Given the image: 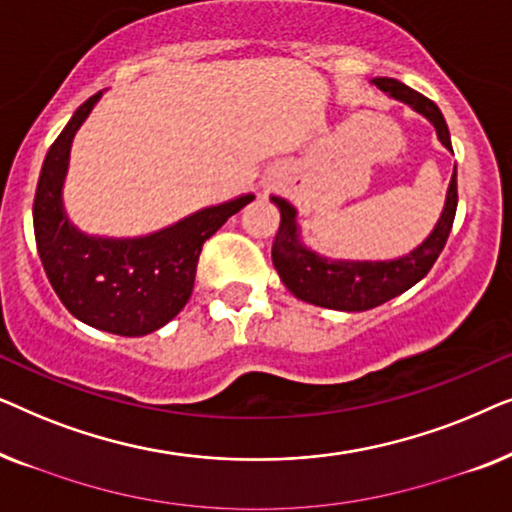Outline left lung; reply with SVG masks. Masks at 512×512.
Returning a JSON list of instances; mask_svg holds the SVG:
<instances>
[{"label":"left lung","instance_id":"left-lung-1","mask_svg":"<svg viewBox=\"0 0 512 512\" xmlns=\"http://www.w3.org/2000/svg\"><path fill=\"white\" fill-rule=\"evenodd\" d=\"M370 83L391 100L408 104L415 114L424 116L436 128L438 142L452 153L450 130H447L440 109L429 97L419 95L417 90L394 79H373ZM270 202L277 205L279 216H282L275 242H272V265L286 289L310 305L340 312H366L412 289L433 268L447 237H450L454 214H457V167H454L450 186H447L443 212L431 233L408 254L382 258V261L331 258L319 254L303 242L298 209L282 195H270Z\"/></svg>","mask_w":512,"mask_h":512}]
</instances>
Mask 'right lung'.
Listing matches in <instances>:
<instances>
[{"mask_svg":"<svg viewBox=\"0 0 512 512\" xmlns=\"http://www.w3.org/2000/svg\"><path fill=\"white\" fill-rule=\"evenodd\" d=\"M102 93L81 104L55 139L34 195V237L46 277L62 305L97 331L139 338L184 310L193 291L202 244L256 198L242 193L219 205L135 237L90 235L69 219L65 179L76 132Z\"/></svg>","mask_w":512,"mask_h":512,"instance_id":"1","label":"right lung"}]
</instances>
